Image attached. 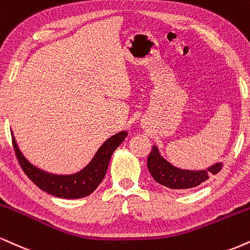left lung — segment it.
I'll use <instances>...</instances> for the list:
<instances>
[{
  "label": "left lung",
  "mask_w": 250,
  "mask_h": 250,
  "mask_svg": "<svg viewBox=\"0 0 250 250\" xmlns=\"http://www.w3.org/2000/svg\"><path fill=\"white\" fill-rule=\"evenodd\" d=\"M149 172L152 178L161 185L169 188L171 190H188L195 188L201 183L206 182L212 174H216L222 169L221 163H216L207 170L191 171L182 170L173 167L169 162L159 155L158 149L154 146L146 161Z\"/></svg>",
  "instance_id": "obj_1"
}]
</instances>
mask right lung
I'll return each mask as SVG.
<instances>
[{
	"label": "right lung",
	"mask_w": 250,
	"mask_h": 250,
	"mask_svg": "<svg viewBox=\"0 0 250 250\" xmlns=\"http://www.w3.org/2000/svg\"><path fill=\"white\" fill-rule=\"evenodd\" d=\"M127 135V131H121L108 138L86 167H83L79 172L66 174V176L45 172L36 167L22 155L14 135H11V137H13V146L17 161L24 173L31 179L32 183H35L41 190L55 197L64 198V199H78V198L87 197L98 188L107 172L108 164L114 150L125 141Z\"/></svg>",
	"instance_id": "obj_1"
}]
</instances>
